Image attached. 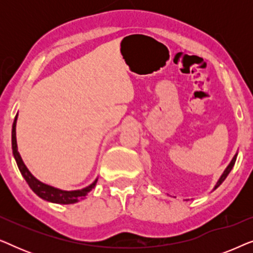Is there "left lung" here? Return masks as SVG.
I'll list each match as a JSON object with an SVG mask.
<instances>
[{
    "label": "left lung",
    "mask_w": 253,
    "mask_h": 253,
    "mask_svg": "<svg viewBox=\"0 0 253 253\" xmlns=\"http://www.w3.org/2000/svg\"><path fill=\"white\" fill-rule=\"evenodd\" d=\"M237 152H236V154H235L234 155V158L233 159H231V161L229 162V165H228L227 166V168L226 169H224V171L222 172V175H221L220 176V178L219 179H217V182H216V184H215V186H214V189L213 190H215L216 188H219V186L221 185V184H222V182L224 181V179H226L227 178V176L228 175H229V172L231 171V169H233V167H234V165H235V161H236V158H237Z\"/></svg>",
    "instance_id": "left-lung-1"
}]
</instances>
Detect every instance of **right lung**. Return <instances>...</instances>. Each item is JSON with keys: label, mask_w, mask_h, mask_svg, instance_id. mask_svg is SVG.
<instances>
[{"label": "right lung", "mask_w": 253, "mask_h": 253, "mask_svg": "<svg viewBox=\"0 0 253 253\" xmlns=\"http://www.w3.org/2000/svg\"><path fill=\"white\" fill-rule=\"evenodd\" d=\"M17 119H18V113L13 120L12 124V131H11V145H12V154L13 158H15L16 164L18 166V169L20 174L23 175V177L25 178L27 184L32 191L36 193L37 196H39L41 199L46 200V202L54 203V204H63V205H68V204H75L78 203L79 200L84 199L87 193L91 191V190L94 188L96 182H98V178L94 179V182L92 184H89L86 188H83L81 190H62L58 188H55V186L48 185L46 183H42L39 181L37 177H34L32 172L29 170V168L26 167L25 164H24L22 157H20L18 152V146H17V138H16V124H17Z\"/></svg>", "instance_id": "obj_1"}]
</instances>
